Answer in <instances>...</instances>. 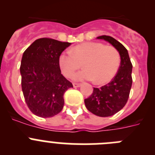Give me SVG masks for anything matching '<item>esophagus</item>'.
<instances>
[{"instance_id":"obj_1","label":"esophagus","mask_w":155,"mask_h":155,"mask_svg":"<svg viewBox=\"0 0 155 155\" xmlns=\"http://www.w3.org/2000/svg\"><path fill=\"white\" fill-rule=\"evenodd\" d=\"M73 86L74 87H78L81 86V84H79V83H74Z\"/></svg>"}]
</instances>
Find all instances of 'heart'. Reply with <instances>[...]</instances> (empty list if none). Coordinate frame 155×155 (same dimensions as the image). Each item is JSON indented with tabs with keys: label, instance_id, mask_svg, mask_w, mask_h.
<instances>
[{
	"label": "heart",
	"instance_id": "heart-1",
	"mask_svg": "<svg viewBox=\"0 0 155 155\" xmlns=\"http://www.w3.org/2000/svg\"><path fill=\"white\" fill-rule=\"evenodd\" d=\"M63 75L71 78L82 66L84 70L74 75L75 81H93L105 84L113 79L118 71L120 55L116 48L101 42H85L70 51L63 52L58 59Z\"/></svg>",
	"mask_w": 155,
	"mask_h": 155
}]
</instances>
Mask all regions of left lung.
I'll use <instances>...</instances> for the list:
<instances>
[{"label":"left lung","mask_w":155,"mask_h":155,"mask_svg":"<svg viewBox=\"0 0 155 155\" xmlns=\"http://www.w3.org/2000/svg\"><path fill=\"white\" fill-rule=\"evenodd\" d=\"M97 39H104L113 45L120 55V66L116 76L109 83L101 87H94L93 92L84 103L87 110L101 117H107L118 113L128 101L132 86L133 65L128 51L123 44L109 35H101Z\"/></svg>","instance_id":"8db88e82"}]
</instances>
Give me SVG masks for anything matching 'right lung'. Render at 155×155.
Here are the masks:
<instances>
[{"label":"right lung","instance_id":"obj_1","mask_svg":"<svg viewBox=\"0 0 155 155\" xmlns=\"http://www.w3.org/2000/svg\"><path fill=\"white\" fill-rule=\"evenodd\" d=\"M71 42L41 38L32 42L21 58V88L28 109L39 117L48 118L61 113L64 94L73 87L63 76L58 59Z\"/></svg>","mask_w":155,"mask_h":155}]
</instances>
